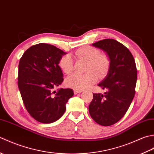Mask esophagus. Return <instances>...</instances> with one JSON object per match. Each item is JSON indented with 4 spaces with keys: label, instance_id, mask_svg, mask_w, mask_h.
<instances>
[{
    "label": "esophagus",
    "instance_id": "esophagus-1",
    "mask_svg": "<svg viewBox=\"0 0 154 154\" xmlns=\"http://www.w3.org/2000/svg\"><path fill=\"white\" fill-rule=\"evenodd\" d=\"M73 92H74V94H78V93L82 92V91H81V90H74Z\"/></svg>",
    "mask_w": 154,
    "mask_h": 154
}]
</instances>
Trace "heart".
<instances>
[{"label":"heart","instance_id":"heart-1","mask_svg":"<svg viewBox=\"0 0 154 154\" xmlns=\"http://www.w3.org/2000/svg\"><path fill=\"white\" fill-rule=\"evenodd\" d=\"M79 60L87 61L85 74H74L67 78V85L75 90H83L96 83L97 78L105 77L110 67V58L106 53L100 52L97 48L86 45L75 51ZM59 66L64 73L71 74L73 71V61L70 55H65L59 61Z\"/></svg>","mask_w":154,"mask_h":154}]
</instances>
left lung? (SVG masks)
<instances>
[{"instance_id": "8db88e82", "label": "left lung", "mask_w": 154, "mask_h": 154, "mask_svg": "<svg viewBox=\"0 0 154 154\" xmlns=\"http://www.w3.org/2000/svg\"><path fill=\"white\" fill-rule=\"evenodd\" d=\"M92 45L105 51L111 63L106 76L98 85L106 92L104 94L93 93L89 114L100 125L111 126L124 116L134 97L136 63L128 49L113 39H104Z\"/></svg>"}]
</instances>
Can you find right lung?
<instances>
[{"label": "right lung", "instance_id": "obj_1", "mask_svg": "<svg viewBox=\"0 0 154 154\" xmlns=\"http://www.w3.org/2000/svg\"><path fill=\"white\" fill-rule=\"evenodd\" d=\"M65 52L53 45L38 44L26 51L20 60L18 85L24 106L34 119L52 123L63 116L71 89L54 88L63 81L59 61Z\"/></svg>", "mask_w": 154, "mask_h": 154}]
</instances>
